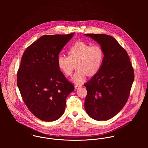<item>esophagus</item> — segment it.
Masks as SVG:
<instances>
[{
  "label": "esophagus",
  "instance_id": "1",
  "mask_svg": "<svg viewBox=\"0 0 148 148\" xmlns=\"http://www.w3.org/2000/svg\"><path fill=\"white\" fill-rule=\"evenodd\" d=\"M82 86V84H75V89H77V88H79V87H80Z\"/></svg>",
  "mask_w": 148,
  "mask_h": 148
}]
</instances>
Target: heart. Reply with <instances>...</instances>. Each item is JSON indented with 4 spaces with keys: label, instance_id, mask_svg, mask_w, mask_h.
Segmentation results:
<instances>
[{
    "label": "heart",
    "instance_id": "heart-1",
    "mask_svg": "<svg viewBox=\"0 0 148 148\" xmlns=\"http://www.w3.org/2000/svg\"><path fill=\"white\" fill-rule=\"evenodd\" d=\"M104 58V52L100 45H90L83 42H77L68 49V56L59 55L57 60L59 68L66 76L71 75L75 64L77 69L72 80L80 84L87 75L92 76L97 73Z\"/></svg>",
    "mask_w": 148,
    "mask_h": 148
}]
</instances>
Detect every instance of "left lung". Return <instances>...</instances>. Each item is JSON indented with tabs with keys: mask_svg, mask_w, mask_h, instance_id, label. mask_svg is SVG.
<instances>
[{
	"mask_svg": "<svg viewBox=\"0 0 148 148\" xmlns=\"http://www.w3.org/2000/svg\"><path fill=\"white\" fill-rule=\"evenodd\" d=\"M102 47L104 58L99 71L85 83L87 95L85 109L92 119L108 120L125 106L130 95L134 73L126 50L112 36L88 34Z\"/></svg>",
	"mask_w": 148,
	"mask_h": 148,
	"instance_id": "obj_1",
	"label": "left lung"
}]
</instances>
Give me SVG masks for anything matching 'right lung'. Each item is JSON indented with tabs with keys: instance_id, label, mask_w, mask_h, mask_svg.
<instances>
[{
	"instance_id": "1",
	"label": "right lung",
	"mask_w": 148,
	"mask_h": 148,
	"mask_svg": "<svg viewBox=\"0 0 148 148\" xmlns=\"http://www.w3.org/2000/svg\"><path fill=\"white\" fill-rule=\"evenodd\" d=\"M74 34L44 35L28 47L23 55L17 85L29 110L44 121H55L63 114L66 98L74 90L57 60Z\"/></svg>"
}]
</instances>
